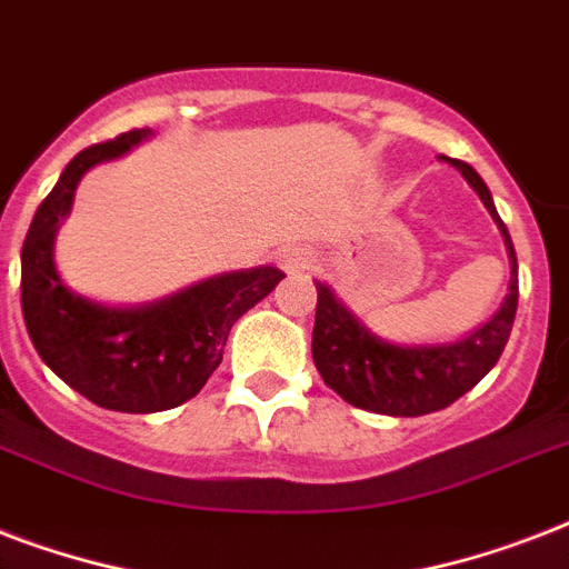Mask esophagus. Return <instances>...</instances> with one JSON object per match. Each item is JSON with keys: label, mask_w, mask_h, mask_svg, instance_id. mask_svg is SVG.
Returning a JSON list of instances; mask_svg holds the SVG:
<instances>
[{"label": "esophagus", "mask_w": 569, "mask_h": 569, "mask_svg": "<svg viewBox=\"0 0 569 569\" xmlns=\"http://www.w3.org/2000/svg\"><path fill=\"white\" fill-rule=\"evenodd\" d=\"M277 262H280L286 274H303V271H310L316 266V253L307 244H286L277 253Z\"/></svg>", "instance_id": "obj_1"}]
</instances>
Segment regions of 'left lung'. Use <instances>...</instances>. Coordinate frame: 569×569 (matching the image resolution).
Returning <instances> with one entry per match:
<instances>
[{"label": "left lung", "mask_w": 569, "mask_h": 569, "mask_svg": "<svg viewBox=\"0 0 569 569\" xmlns=\"http://www.w3.org/2000/svg\"><path fill=\"white\" fill-rule=\"evenodd\" d=\"M440 162L451 164L469 182V189L481 197V203L496 221L511 262V280L502 307L493 319L485 321L467 337L455 342H433V346H401L378 337L366 328L351 307H348L333 286L316 280V328H312V360L333 392L348 405L383 416H425L449 407L463 392L476 387L502 357L505 342L511 337L517 298H520V277H517V253L493 206V194L487 182L478 177L472 164L440 156Z\"/></svg>", "instance_id": "8db88e82"}]
</instances>
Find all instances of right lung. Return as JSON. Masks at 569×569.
Segmentation results:
<instances>
[{"instance_id":"right-lung-1","label":"right lung","mask_w":569,"mask_h":569,"mask_svg":"<svg viewBox=\"0 0 569 569\" xmlns=\"http://www.w3.org/2000/svg\"><path fill=\"white\" fill-rule=\"evenodd\" d=\"M150 136L132 129L82 150L38 206L22 241V319L40 360L79 396L118 413H159L194 398L221 363L232 325L286 277L274 266L241 268L138 307L93 301L61 280L56 236L79 180Z\"/></svg>"}]
</instances>
